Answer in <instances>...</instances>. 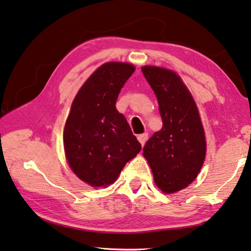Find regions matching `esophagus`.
<instances>
[{
	"label": "esophagus",
	"instance_id": "1",
	"mask_svg": "<svg viewBox=\"0 0 251 251\" xmlns=\"http://www.w3.org/2000/svg\"><path fill=\"white\" fill-rule=\"evenodd\" d=\"M147 139H148V133L147 132H145V133H142V134H139V136H138V140L141 144V146H144L146 144Z\"/></svg>",
	"mask_w": 251,
	"mask_h": 251
}]
</instances>
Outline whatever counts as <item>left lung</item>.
Masks as SVG:
<instances>
[{
  "label": "left lung",
  "mask_w": 251,
  "mask_h": 251,
  "mask_svg": "<svg viewBox=\"0 0 251 251\" xmlns=\"http://www.w3.org/2000/svg\"><path fill=\"white\" fill-rule=\"evenodd\" d=\"M159 104L163 128L153 133L142 155L156 186L174 194L195 180L205 160V132L195 100L176 72L152 65L141 67Z\"/></svg>",
  "instance_id": "1"
}]
</instances>
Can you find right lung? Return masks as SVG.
I'll use <instances>...</instances> for the list:
<instances>
[{"label":"right lung","instance_id":"1","mask_svg":"<svg viewBox=\"0 0 251 251\" xmlns=\"http://www.w3.org/2000/svg\"><path fill=\"white\" fill-rule=\"evenodd\" d=\"M134 65L109 61L94 71L73 100L64 128L65 157L73 173L92 187L113 184L141 150L115 102Z\"/></svg>","mask_w":251,"mask_h":251}]
</instances>
